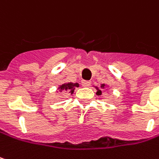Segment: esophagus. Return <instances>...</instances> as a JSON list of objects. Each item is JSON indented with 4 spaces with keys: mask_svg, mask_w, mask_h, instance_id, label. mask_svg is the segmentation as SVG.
<instances>
[{
    "mask_svg": "<svg viewBox=\"0 0 159 159\" xmlns=\"http://www.w3.org/2000/svg\"><path fill=\"white\" fill-rule=\"evenodd\" d=\"M81 84H82L83 87H89V86L90 85V81H89V80H82Z\"/></svg>",
    "mask_w": 159,
    "mask_h": 159,
    "instance_id": "obj_1",
    "label": "esophagus"
}]
</instances>
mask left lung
Here are the masks:
<instances>
[{"instance_id":"obj_1","label":"left lung","mask_w":159,"mask_h":159,"mask_svg":"<svg viewBox=\"0 0 159 159\" xmlns=\"http://www.w3.org/2000/svg\"><path fill=\"white\" fill-rule=\"evenodd\" d=\"M104 87H105L104 84H102V85H101V88H104ZM97 95H98V96H99V95H101V90H99V89H98V90L97 91Z\"/></svg>"}]
</instances>
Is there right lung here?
I'll return each instance as SVG.
<instances>
[{"mask_svg": "<svg viewBox=\"0 0 159 159\" xmlns=\"http://www.w3.org/2000/svg\"><path fill=\"white\" fill-rule=\"evenodd\" d=\"M75 87H79L78 83H71V82H69V83H64L62 85L60 86V90L61 91H67L68 93H70L72 94L74 92V89H75Z\"/></svg>", "mask_w": 159, "mask_h": 159, "instance_id": "add662e5", "label": "right lung"}]
</instances>
